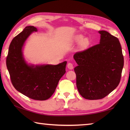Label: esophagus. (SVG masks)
<instances>
[{
	"mask_svg": "<svg viewBox=\"0 0 130 130\" xmlns=\"http://www.w3.org/2000/svg\"><path fill=\"white\" fill-rule=\"evenodd\" d=\"M67 67H68V68L69 69H73V68H74V66H73V64L72 63H71V62H69L68 63V65H67Z\"/></svg>",
	"mask_w": 130,
	"mask_h": 130,
	"instance_id": "esophagus-1",
	"label": "esophagus"
}]
</instances>
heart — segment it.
I'll list each match as a JSON object with an SVG mask.
<instances>
[{
  "instance_id": "heart-1",
  "label": "heart",
  "mask_w": 130,
  "mask_h": 130,
  "mask_svg": "<svg viewBox=\"0 0 130 130\" xmlns=\"http://www.w3.org/2000/svg\"><path fill=\"white\" fill-rule=\"evenodd\" d=\"M82 38H83V36H77V37H76V40L77 41H80V40H82ZM88 42V40L86 39V38H85V39H84L83 40L82 43H83V44H86Z\"/></svg>"
}]
</instances>
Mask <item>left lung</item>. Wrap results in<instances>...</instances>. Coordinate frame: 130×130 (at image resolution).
Segmentation results:
<instances>
[{
	"instance_id": "left-lung-1",
	"label": "left lung",
	"mask_w": 130,
	"mask_h": 130,
	"mask_svg": "<svg viewBox=\"0 0 130 130\" xmlns=\"http://www.w3.org/2000/svg\"><path fill=\"white\" fill-rule=\"evenodd\" d=\"M100 43L76 52L74 59L76 87L83 97L96 100L104 98L119 84L124 64L118 38L100 31Z\"/></svg>"
}]
</instances>
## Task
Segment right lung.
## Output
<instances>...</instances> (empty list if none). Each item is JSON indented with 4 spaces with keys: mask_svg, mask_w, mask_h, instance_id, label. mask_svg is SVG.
<instances>
[{
    "mask_svg": "<svg viewBox=\"0 0 130 130\" xmlns=\"http://www.w3.org/2000/svg\"><path fill=\"white\" fill-rule=\"evenodd\" d=\"M37 28L27 26L13 38L9 45L6 63L12 84L27 97L45 101L55 92L60 79L66 72L67 61L57 65L29 66L24 61L22 49L25 41Z\"/></svg>",
    "mask_w": 130,
    "mask_h": 130,
    "instance_id": "obj_1",
    "label": "right lung"
}]
</instances>
